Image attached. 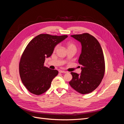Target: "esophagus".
Instances as JSON below:
<instances>
[{
  "mask_svg": "<svg viewBox=\"0 0 124 124\" xmlns=\"http://www.w3.org/2000/svg\"><path fill=\"white\" fill-rule=\"evenodd\" d=\"M59 72H60V73H67V72L66 71H63V70H60Z\"/></svg>",
  "mask_w": 124,
  "mask_h": 124,
  "instance_id": "1",
  "label": "esophagus"
}]
</instances>
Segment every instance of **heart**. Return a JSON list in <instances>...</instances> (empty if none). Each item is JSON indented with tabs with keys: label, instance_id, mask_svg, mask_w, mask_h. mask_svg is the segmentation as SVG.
<instances>
[{
	"label": "heart",
	"instance_id": "1",
	"mask_svg": "<svg viewBox=\"0 0 124 124\" xmlns=\"http://www.w3.org/2000/svg\"><path fill=\"white\" fill-rule=\"evenodd\" d=\"M66 46H67V49L68 50L70 49V48H74V49H76L77 48L76 45L72 42H68L66 44ZM57 47H58V46H56L54 48V51H55L56 50H57Z\"/></svg>",
	"mask_w": 124,
	"mask_h": 124
}]
</instances>
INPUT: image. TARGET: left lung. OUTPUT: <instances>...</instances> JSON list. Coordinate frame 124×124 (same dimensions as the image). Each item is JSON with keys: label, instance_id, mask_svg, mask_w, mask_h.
Here are the masks:
<instances>
[{"label": "left lung", "instance_id": "left-lung-1", "mask_svg": "<svg viewBox=\"0 0 124 124\" xmlns=\"http://www.w3.org/2000/svg\"><path fill=\"white\" fill-rule=\"evenodd\" d=\"M81 43L82 52L78 63L82 65L80 74L71 72L69 84L82 94L92 92L101 83L105 72V62L102 48L94 37L88 33L71 36Z\"/></svg>", "mask_w": 124, "mask_h": 124}]
</instances>
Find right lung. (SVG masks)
<instances>
[{
	"label": "right lung",
	"mask_w": 124,
	"mask_h": 124,
	"mask_svg": "<svg viewBox=\"0 0 124 124\" xmlns=\"http://www.w3.org/2000/svg\"><path fill=\"white\" fill-rule=\"evenodd\" d=\"M67 37L40 34L26 47L20 59L19 72L22 82L29 92L40 95L49 89L58 71L44 66L45 59L50 57L54 47Z\"/></svg>",
	"instance_id": "add662e5"
}]
</instances>
